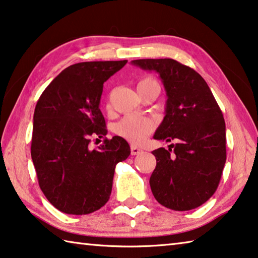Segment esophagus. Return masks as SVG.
<instances>
[{"label": "esophagus", "mask_w": 258, "mask_h": 258, "mask_svg": "<svg viewBox=\"0 0 258 258\" xmlns=\"http://www.w3.org/2000/svg\"><path fill=\"white\" fill-rule=\"evenodd\" d=\"M141 149L140 148H138V147H136V146H131V154L132 155H139L141 153Z\"/></svg>", "instance_id": "obj_1"}]
</instances>
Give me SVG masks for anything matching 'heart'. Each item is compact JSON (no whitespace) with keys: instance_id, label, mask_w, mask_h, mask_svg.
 <instances>
[{"instance_id":"heart-1","label":"heart","mask_w":258,"mask_h":258,"mask_svg":"<svg viewBox=\"0 0 258 258\" xmlns=\"http://www.w3.org/2000/svg\"><path fill=\"white\" fill-rule=\"evenodd\" d=\"M156 83L153 78H144L139 81L138 87L148 84ZM156 128V121L149 117L137 116V114H128L122 118V119L116 125V133L118 136L122 137L126 140L136 145H140L144 142L148 136L154 132Z\"/></svg>"}]
</instances>
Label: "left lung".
<instances>
[{"mask_svg":"<svg viewBox=\"0 0 258 258\" xmlns=\"http://www.w3.org/2000/svg\"><path fill=\"white\" fill-rule=\"evenodd\" d=\"M133 65L156 71L166 92L165 116L154 139L177 144L153 151L150 177L158 203L175 211L195 209L217 189L226 162L223 112L206 80L171 58L136 59Z\"/></svg>","mask_w":258,"mask_h":258,"instance_id":"1","label":"left lung"}]
</instances>
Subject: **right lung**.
I'll return each instance as SVG.
<instances>
[{
  "label": "right lung",
  "mask_w": 258,
  "mask_h": 258,
  "mask_svg": "<svg viewBox=\"0 0 258 258\" xmlns=\"http://www.w3.org/2000/svg\"><path fill=\"white\" fill-rule=\"evenodd\" d=\"M127 60L73 64L47 86L36 103L31 156L39 186L56 209L87 215L109 201L114 167L130 156L120 137L104 139L97 149L92 138L108 131L100 110L103 84Z\"/></svg>",
  "instance_id": "obj_1"
}]
</instances>
